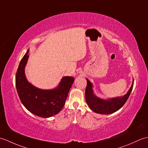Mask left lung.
<instances>
[{
	"label": "left lung",
	"instance_id": "left-lung-1",
	"mask_svg": "<svg viewBox=\"0 0 148 148\" xmlns=\"http://www.w3.org/2000/svg\"><path fill=\"white\" fill-rule=\"evenodd\" d=\"M87 86L85 90V98L86 103L91 110L95 113H99V114L108 115L118 111L121 109L123 105L125 103V102L129 98L130 92H131L133 85L134 79L128 92L122 96L112 98L102 99L97 97L93 91V85L86 78Z\"/></svg>",
	"mask_w": 148,
	"mask_h": 148
}]
</instances>
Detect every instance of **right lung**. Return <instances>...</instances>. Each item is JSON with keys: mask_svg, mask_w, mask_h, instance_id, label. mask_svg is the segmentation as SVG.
<instances>
[{"mask_svg": "<svg viewBox=\"0 0 148 148\" xmlns=\"http://www.w3.org/2000/svg\"><path fill=\"white\" fill-rule=\"evenodd\" d=\"M29 49L21 60L16 75V87L21 101L33 114L40 117L49 118L59 113L67 98L74 78L64 76L56 88L42 90L27 81L25 67L28 60Z\"/></svg>", "mask_w": 148, "mask_h": 148, "instance_id": "obj_1", "label": "right lung"}]
</instances>
